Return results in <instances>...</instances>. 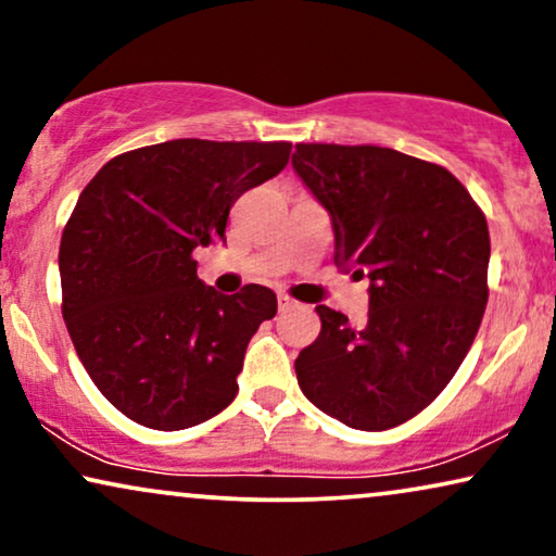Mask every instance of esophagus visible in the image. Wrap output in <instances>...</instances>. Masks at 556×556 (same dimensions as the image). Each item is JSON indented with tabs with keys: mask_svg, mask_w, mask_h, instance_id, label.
I'll list each match as a JSON object with an SVG mask.
<instances>
[{
	"mask_svg": "<svg viewBox=\"0 0 556 556\" xmlns=\"http://www.w3.org/2000/svg\"><path fill=\"white\" fill-rule=\"evenodd\" d=\"M293 306H295V301L291 299V295H286V293L278 295V308L280 311H291Z\"/></svg>",
	"mask_w": 556,
	"mask_h": 556,
	"instance_id": "obj_1",
	"label": "esophagus"
}]
</instances>
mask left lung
<instances>
[{
    "mask_svg": "<svg viewBox=\"0 0 556 556\" xmlns=\"http://www.w3.org/2000/svg\"><path fill=\"white\" fill-rule=\"evenodd\" d=\"M293 169L333 225V263L369 280L367 324L316 306L295 359L306 397L356 430L422 413L466 359L489 301L481 207L445 166L384 147L295 143Z\"/></svg>",
    "mask_w": 556,
    "mask_h": 556,
    "instance_id": "left-lung-1",
    "label": "left lung"
}]
</instances>
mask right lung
<instances>
[{"label":"right lung","mask_w":556,"mask_h":556,"mask_svg":"<svg viewBox=\"0 0 556 556\" xmlns=\"http://www.w3.org/2000/svg\"><path fill=\"white\" fill-rule=\"evenodd\" d=\"M288 156V141L174 139L113 156L80 192L60 240L63 318L93 384L128 420L185 430L235 400L276 293H217L192 253L225 242L238 197Z\"/></svg>","instance_id":"right-lung-1"}]
</instances>
